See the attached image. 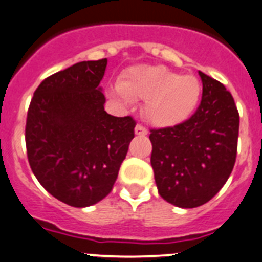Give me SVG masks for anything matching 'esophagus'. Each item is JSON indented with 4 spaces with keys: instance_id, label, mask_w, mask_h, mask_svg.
Segmentation results:
<instances>
[{
    "instance_id": "obj_1",
    "label": "esophagus",
    "mask_w": 262,
    "mask_h": 262,
    "mask_svg": "<svg viewBox=\"0 0 262 262\" xmlns=\"http://www.w3.org/2000/svg\"><path fill=\"white\" fill-rule=\"evenodd\" d=\"M134 133H136L137 136H146V134H147V129L143 128L142 125H140V124H138V125L134 128Z\"/></svg>"
}]
</instances>
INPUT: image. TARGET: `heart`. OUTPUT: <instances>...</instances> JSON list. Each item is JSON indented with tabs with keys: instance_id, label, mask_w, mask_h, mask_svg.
Segmentation results:
<instances>
[{
	"instance_id": "b5f03b06",
	"label": "heart",
	"mask_w": 262,
	"mask_h": 262,
	"mask_svg": "<svg viewBox=\"0 0 262 262\" xmlns=\"http://www.w3.org/2000/svg\"><path fill=\"white\" fill-rule=\"evenodd\" d=\"M111 94L124 104L145 100L146 120L159 128H168L184 122L194 112L201 83L194 75H181L166 67H137L125 73Z\"/></svg>"
}]
</instances>
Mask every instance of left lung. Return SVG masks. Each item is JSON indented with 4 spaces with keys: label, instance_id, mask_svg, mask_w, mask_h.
I'll use <instances>...</instances> for the list:
<instances>
[{
    "label": "left lung",
    "instance_id": "left-lung-1",
    "mask_svg": "<svg viewBox=\"0 0 262 262\" xmlns=\"http://www.w3.org/2000/svg\"><path fill=\"white\" fill-rule=\"evenodd\" d=\"M202 99L179 125L151 129V167L159 194L183 209L210 201L230 178L236 160L239 112L221 82L199 72Z\"/></svg>",
    "mask_w": 262,
    "mask_h": 262
}]
</instances>
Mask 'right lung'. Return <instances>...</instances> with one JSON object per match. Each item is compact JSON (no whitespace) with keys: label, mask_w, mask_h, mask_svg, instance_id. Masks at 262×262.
<instances>
[{"label":"right lung","mask_w":262,"mask_h":262,"mask_svg":"<svg viewBox=\"0 0 262 262\" xmlns=\"http://www.w3.org/2000/svg\"><path fill=\"white\" fill-rule=\"evenodd\" d=\"M107 58L82 61L44 79L28 108L26 147L39 183L74 207L102 201L112 190L136 121L104 111L99 86Z\"/></svg>","instance_id":"right-lung-1"}]
</instances>
